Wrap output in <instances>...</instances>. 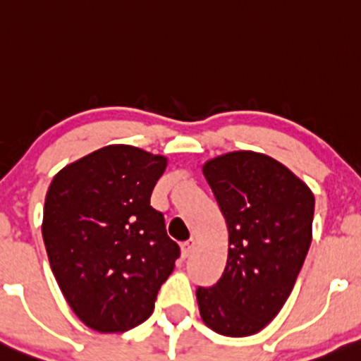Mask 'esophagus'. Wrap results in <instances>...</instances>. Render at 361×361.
I'll return each instance as SVG.
<instances>
[{
    "mask_svg": "<svg viewBox=\"0 0 361 361\" xmlns=\"http://www.w3.org/2000/svg\"><path fill=\"white\" fill-rule=\"evenodd\" d=\"M195 247H197V242H195L193 238L183 242V244H181V255H183V257H188V255L195 250Z\"/></svg>",
    "mask_w": 361,
    "mask_h": 361,
    "instance_id": "esophagus-1",
    "label": "esophagus"
}]
</instances>
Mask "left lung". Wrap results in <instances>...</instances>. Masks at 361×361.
I'll return each mask as SVG.
<instances>
[{
    "mask_svg": "<svg viewBox=\"0 0 361 361\" xmlns=\"http://www.w3.org/2000/svg\"><path fill=\"white\" fill-rule=\"evenodd\" d=\"M228 228L224 274L198 288L200 316L224 336H250L288 301L312 238L314 195L267 154L233 151L203 164Z\"/></svg>",
    "mask_w": 361,
    "mask_h": 361,
    "instance_id": "obj_1",
    "label": "left lung"
}]
</instances>
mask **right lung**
<instances>
[{
	"instance_id": "obj_1",
	"label": "right lung",
	"mask_w": 361,
	"mask_h": 361,
	"mask_svg": "<svg viewBox=\"0 0 361 361\" xmlns=\"http://www.w3.org/2000/svg\"><path fill=\"white\" fill-rule=\"evenodd\" d=\"M166 164L164 156L111 145L51 180L42 224L51 272L95 331L123 333L149 318L180 257L163 214L149 205Z\"/></svg>"
}]
</instances>
